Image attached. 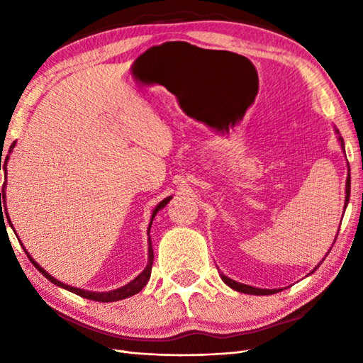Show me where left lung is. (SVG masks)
Here are the masks:
<instances>
[{"instance_id": "obj_1", "label": "left lung", "mask_w": 363, "mask_h": 363, "mask_svg": "<svg viewBox=\"0 0 363 363\" xmlns=\"http://www.w3.org/2000/svg\"><path fill=\"white\" fill-rule=\"evenodd\" d=\"M338 140H340L342 148L345 150L343 138L340 137V138H338ZM350 191H351V174H350V172H348V179H346V199H345V207H346V204L350 203ZM338 230H340V229H338ZM335 240H337V237H335ZM334 243H335V242H334ZM333 246H334V245H333ZM221 279L225 281V284H228L230 289H234V290L240 291V293H250V295H273V293L279 291V290H264V289L251 287V285H245V284H240V282H235V281H233V279H229V277L225 276V274H221Z\"/></svg>"}]
</instances>
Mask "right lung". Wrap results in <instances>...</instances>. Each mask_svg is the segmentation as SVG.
Here are the masks:
<instances>
[{"label": "right lung", "mask_w": 363, "mask_h": 363, "mask_svg": "<svg viewBox=\"0 0 363 363\" xmlns=\"http://www.w3.org/2000/svg\"><path fill=\"white\" fill-rule=\"evenodd\" d=\"M13 146H15V142L11 145V150L13 148ZM11 150H9V151H11ZM7 159H9V157H6V160L3 162V164H1V160H0V169H1V167H3L6 173H7V169H6ZM169 199H172V196H169V198H165L164 201L159 203V206H157L156 209H154V212H152V218H154V215H156V213L162 209V207H165V206L168 204ZM1 201H4L3 203H1ZM1 205L4 207V215L1 213V220H3L4 217H7V211H6V182L3 184V189H1V194H0V209H1V212H3V208L1 207ZM152 218H151V223H152ZM7 220H9V218H7ZM9 223H11V220H9ZM151 223H150V228H148V235H150ZM11 226H12V225H11ZM148 240H150V246H148V265H146V268L143 269V272H142L140 274H138L134 281H130L129 284L123 285L121 289L112 290V291H104V293H95V291H87V290L74 289V287H70V285H65V284H62V282L56 281L51 274L46 273L45 269H43L40 265L37 264V262H34V260H33V257L29 256L26 250H25V252H26V256L29 257V260L33 262V265L38 269V272H40V273L46 277V279L51 281L52 284H56V285H59V287H62V289H65V290H70V291L76 293V295H79V296H82V298H87V299H91V301H99V303H113V301H120V299H125V298H128V296H133V295H135V293L140 291V290L145 287V285H146V282L150 281L151 268H152V260H154V251H152V245H151V237L148 238Z\"/></svg>", "instance_id": "1"}]
</instances>
